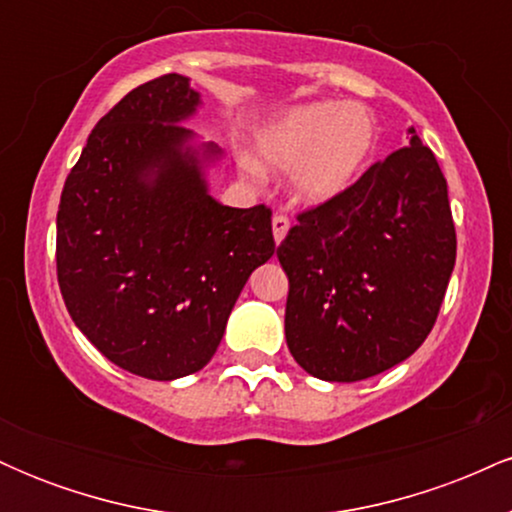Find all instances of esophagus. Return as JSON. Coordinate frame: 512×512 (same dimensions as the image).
<instances>
[{
	"instance_id": "34e87169",
	"label": "esophagus",
	"mask_w": 512,
	"mask_h": 512,
	"mask_svg": "<svg viewBox=\"0 0 512 512\" xmlns=\"http://www.w3.org/2000/svg\"><path fill=\"white\" fill-rule=\"evenodd\" d=\"M272 231H274L276 245H279L281 240L286 238V233H289V219H286V216L281 214V211H276V214H274V219H272Z\"/></svg>"
}]
</instances>
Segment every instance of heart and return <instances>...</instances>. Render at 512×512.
<instances>
[{"mask_svg":"<svg viewBox=\"0 0 512 512\" xmlns=\"http://www.w3.org/2000/svg\"><path fill=\"white\" fill-rule=\"evenodd\" d=\"M375 144L378 125L363 105L308 103L286 110L257 134V156L262 166L291 170L298 202L325 204L354 185ZM243 166L260 175L257 163Z\"/></svg>","mask_w":512,"mask_h":512,"instance_id":"obj_1","label":"heart"}]
</instances>
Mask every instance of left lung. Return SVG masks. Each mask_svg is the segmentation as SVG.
I'll list each match as a JSON object with an SVG mask.
<instances>
[{
	"label": "left lung",
	"instance_id": "obj_1",
	"mask_svg": "<svg viewBox=\"0 0 512 512\" xmlns=\"http://www.w3.org/2000/svg\"><path fill=\"white\" fill-rule=\"evenodd\" d=\"M409 146L344 195L298 214L276 248L289 276L286 344L303 370L356 383L397 366L436 325L455 267L448 182L414 127Z\"/></svg>",
	"mask_w": 512,
	"mask_h": 512
}]
</instances>
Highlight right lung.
Segmentation results:
<instances>
[{
	"label": "right lung",
	"instance_id": "obj_1",
	"mask_svg": "<svg viewBox=\"0 0 512 512\" xmlns=\"http://www.w3.org/2000/svg\"><path fill=\"white\" fill-rule=\"evenodd\" d=\"M190 79L163 74L98 120L64 182L57 281L74 325L115 366L149 380L197 373L219 349L248 276L274 255L272 209L223 207L182 122Z\"/></svg>",
	"mask_w": 512,
	"mask_h": 512
}]
</instances>
